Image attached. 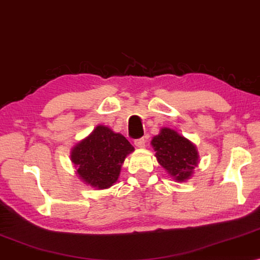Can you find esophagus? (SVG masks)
<instances>
[{"label":"esophagus","instance_id":"obj_1","mask_svg":"<svg viewBox=\"0 0 260 260\" xmlns=\"http://www.w3.org/2000/svg\"><path fill=\"white\" fill-rule=\"evenodd\" d=\"M145 138L144 137H142V138H138V140H135V145H136L137 148H144L145 147Z\"/></svg>","mask_w":260,"mask_h":260}]
</instances>
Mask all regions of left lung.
<instances>
[{
	"mask_svg": "<svg viewBox=\"0 0 260 260\" xmlns=\"http://www.w3.org/2000/svg\"><path fill=\"white\" fill-rule=\"evenodd\" d=\"M159 165L177 181L189 179L198 166V151L194 144L172 129L165 127L152 138Z\"/></svg>",
	"mask_w": 260,
	"mask_h": 260,
	"instance_id": "1",
	"label": "left lung"
}]
</instances>
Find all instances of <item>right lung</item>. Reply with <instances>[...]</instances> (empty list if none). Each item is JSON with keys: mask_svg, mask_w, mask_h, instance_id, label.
I'll return each mask as SVG.
<instances>
[{"mask_svg": "<svg viewBox=\"0 0 260 260\" xmlns=\"http://www.w3.org/2000/svg\"><path fill=\"white\" fill-rule=\"evenodd\" d=\"M131 151L134 147L125 137L99 125L73 148L71 158L85 182L104 189L111 187L118 179L120 167Z\"/></svg>", "mask_w": 260, "mask_h": 260, "instance_id": "add662e5", "label": "right lung"}]
</instances>
